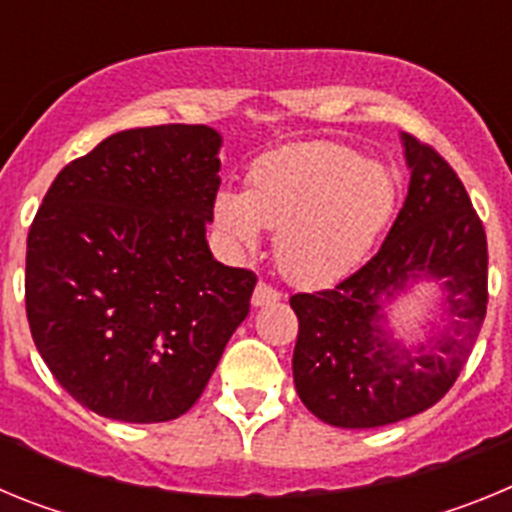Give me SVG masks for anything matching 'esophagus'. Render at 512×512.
Segmentation results:
<instances>
[{
  "label": "esophagus",
  "mask_w": 512,
  "mask_h": 512,
  "mask_svg": "<svg viewBox=\"0 0 512 512\" xmlns=\"http://www.w3.org/2000/svg\"><path fill=\"white\" fill-rule=\"evenodd\" d=\"M282 300V292H277V289L271 287V284L266 282H259L256 284V289H253V307H261V305H271V302H279Z\"/></svg>",
  "instance_id": "34e87169"
}]
</instances>
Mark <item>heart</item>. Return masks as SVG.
I'll return each instance as SVG.
<instances>
[{
	"mask_svg": "<svg viewBox=\"0 0 512 512\" xmlns=\"http://www.w3.org/2000/svg\"><path fill=\"white\" fill-rule=\"evenodd\" d=\"M395 179L341 143H297L261 156L248 192L215 197V228L233 251L277 230L274 259L289 282L323 287L354 269L395 207Z\"/></svg>",
	"mask_w": 512,
	"mask_h": 512,
	"instance_id": "b5f03b06",
	"label": "heart"
}]
</instances>
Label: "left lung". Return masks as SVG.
I'll list each match as a JSON object with an SVG mask.
<instances>
[{"instance_id":"obj_1","label":"left lung","mask_w":512,"mask_h":512,"mask_svg":"<svg viewBox=\"0 0 512 512\" xmlns=\"http://www.w3.org/2000/svg\"><path fill=\"white\" fill-rule=\"evenodd\" d=\"M410 187L382 248L333 289L300 292L292 372L300 400L336 428H379L433 408L459 377L487 312V235L449 161L402 135ZM418 278H443L452 330L405 349L381 305Z\"/></svg>"}]
</instances>
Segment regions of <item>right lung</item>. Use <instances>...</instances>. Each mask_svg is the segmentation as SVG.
Masks as SVG:
<instances>
[{
	"label": "right lung",
	"instance_id": "right-lung-1",
	"mask_svg": "<svg viewBox=\"0 0 512 512\" xmlns=\"http://www.w3.org/2000/svg\"><path fill=\"white\" fill-rule=\"evenodd\" d=\"M220 133L153 125L63 166L27 233L25 310L53 377L125 423L192 408L246 320L256 274L212 259Z\"/></svg>",
	"mask_w": 512,
	"mask_h": 512
}]
</instances>
